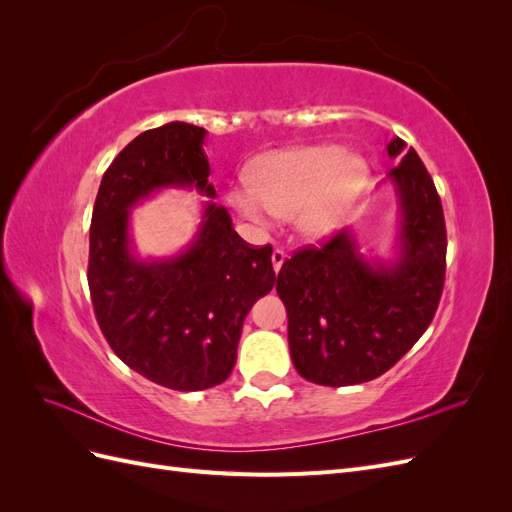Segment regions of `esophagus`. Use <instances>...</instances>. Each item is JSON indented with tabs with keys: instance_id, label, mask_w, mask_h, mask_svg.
<instances>
[{
	"instance_id": "esophagus-1",
	"label": "esophagus",
	"mask_w": 512,
	"mask_h": 512,
	"mask_svg": "<svg viewBox=\"0 0 512 512\" xmlns=\"http://www.w3.org/2000/svg\"><path fill=\"white\" fill-rule=\"evenodd\" d=\"M284 260H286V252L280 250V247H275L273 254H271V262H273V271H275V273H280V269H282V265H284Z\"/></svg>"
}]
</instances>
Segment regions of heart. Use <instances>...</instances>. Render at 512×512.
Instances as JSON below:
<instances>
[{
    "label": "heart",
    "instance_id": "heart-1",
    "mask_svg": "<svg viewBox=\"0 0 512 512\" xmlns=\"http://www.w3.org/2000/svg\"><path fill=\"white\" fill-rule=\"evenodd\" d=\"M367 177V164L337 145H312L273 153L252 173V185L230 192V203L245 218L265 222L271 213L294 218L309 237L331 232Z\"/></svg>",
    "mask_w": 512,
    "mask_h": 512
}]
</instances>
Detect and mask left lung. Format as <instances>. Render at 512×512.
I'll return each instance as SVG.
<instances>
[{"label": "left lung", "instance_id": "obj_1", "mask_svg": "<svg viewBox=\"0 0 512 512\" xmlns=\"http://www.w3.org/2000/svg\"><path fill=\"white\" fill-rule=\"evenodd\" d=\"M399 164V256L367 262L348 230L307 245L277 273L288 314V346L299 374L322 386H350L389 371L431 324L446 273L440 196L418 153L401 138L386 145Z\"/></svg>", "mask_w": 512, "mask_h": 512}]
</instances>
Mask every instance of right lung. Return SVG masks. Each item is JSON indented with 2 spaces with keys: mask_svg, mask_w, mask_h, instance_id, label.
Listing matches in <instances>:
<instances>
[{
  "mask_svg": "<svg viewBox=\"0 0 512 512\" xmlns=\"http://www.w3.org/2000/svg\"><path fill=\"white\" fill-rule=\"evenodd\" d=\"M205 134L183 121L138 134L106 168L89 228L87 282L108 346L173 391H205L230 376L243 320L275 284L273 247L245 243L211 200L183 254L141 260L132 252L128 224L138 200L162 188L215 198Z\"/></svg>",
  "mask_w": 512,
  "mask_h": 512,
  "instance_id": "obj_1",
  "label": "right lung"
}]
</instances>
